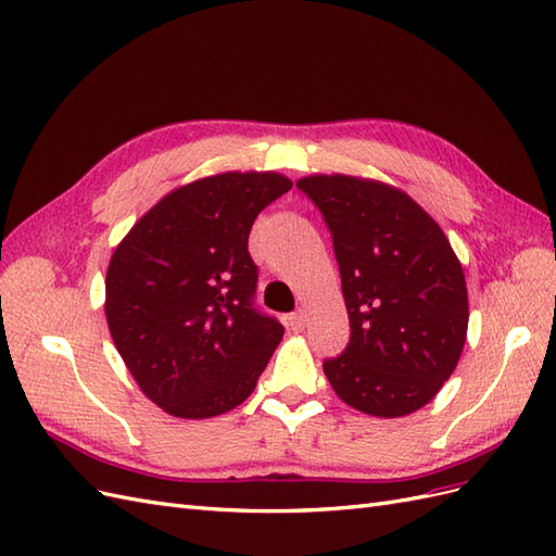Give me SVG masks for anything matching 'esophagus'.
Segmentation results:
<instances>
[{"label": "esophagus", "instance_id": "esophagus-1", "mask_svg": "<svg viewBox=\"0 0 556 556\" xmlns=\"http://www.w3.org/2000/svg\"><path fill=\"white\" fill-rule=\"evenodd\" d=\"M288 327L292 329V331H301L306 327V315H304V311H296V313H292V315H288Z\"/></svg>", "mask_w": 556, "mask_h": 556}]
</instances>
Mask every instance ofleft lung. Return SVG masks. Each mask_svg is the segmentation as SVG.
<instances>
[{
  "mask_svg": "<svg viewBox=\"0 0 556 556\" xmlns=\"http://www.w3.org/2000/svg\"><path fill=\"white\" fill-rule=\"evenodd\" d=\"M331 231L350 343L323 368L348 406L401 417L429 403L457 366L466 329L464 268L443 229L392 185L355 176L296 182Z\"/></svg>",
  "mask_w": 556,
  "mask_h": 556,
  "instance_id": "left-lung-1",
  "label": "left lung"
}]
</instances>
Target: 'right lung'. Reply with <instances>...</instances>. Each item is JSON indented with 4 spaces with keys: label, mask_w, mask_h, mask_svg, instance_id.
<instances>
[{
    "label": "right lung",
    "mask_w": 556,
    "mask_h": 556,
    "mask_svg": "<svg viewBox=\"0 0 556 556\" xmlns=\"http://www.w3.org/2000/svg\"><path fill=\"white\" fill-rule=\"evenodd\" d=\"M292 188L276 172H227L160 199L115 248L106 323L141 392L182 419L243 403L282 339L255 308V217Z\"/></svg>",
    "instance_id": "add662e5"
}]
</instances>
